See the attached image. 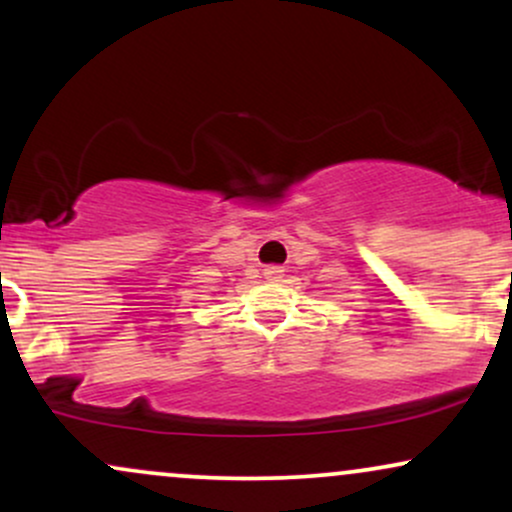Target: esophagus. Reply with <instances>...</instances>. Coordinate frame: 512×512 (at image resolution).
Here are the masks:
<instances>
[{"instance_id": "34e87169", "label": "esophagus", "mask_w": 512, "mask_h": 512, "mask_svg": "<svg viewBox=\"0 0 512 512\" xmlns=\"http://www.w3.org/2000/svg\"><path fill=\"white\" fill-rule=\"evenodd\" d=\"M281 276H284V269L276 267V264H272V267H264V279L267 281H279Z\"/></svg>"}]
</instances>
